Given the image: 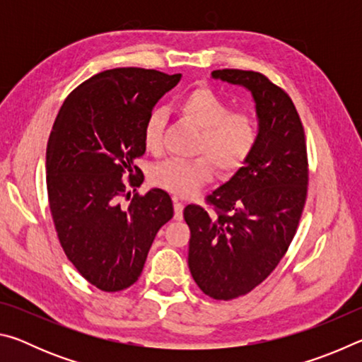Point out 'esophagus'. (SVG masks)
Listing matches in <instances>:
<instances>
[{
  "instance_id": "esophagus-1",
  "label": "esophagus",
  "mask_w": 362,
  "mask_h": 362,
  "mask_svg": "<svg viewBox=\"0 0 362 362\" xmlns=\"http://www.w3.org/2000/svg\"><path fill=\"white\" fill-rule=\"evenodd\" d=\"M174 217L175 220H182L183 218V203L179 198H174Z\"/></svg>"
}]
</instances>
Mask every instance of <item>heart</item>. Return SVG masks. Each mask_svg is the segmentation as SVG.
Returning a JSON list of instances; mask_svg holds the SVG:
<instances>
[{
	"label": "heart",
	"mask_w": 362,
	"mask_h": 362,
	"mask_svg": "<svg viewBox=\"0 0 362 362\" xmlns=\"http://www.w3.org/2000/svg\"><path fill=\"white\" fill-rule=\"evenodd\" d=\"M177 112L199 129L192 159H166L151 169L150 179L177 196L193 194L209 182L214 166L222 175L235 174L244 166L257 144V126L250 115L231 112L230 105L209 88H198L182 95ZM164 115L151 112L142 126L146 151L163 148Z\"/></svg>",
	"instance_id": "b5f03b06"
}]
</instances>
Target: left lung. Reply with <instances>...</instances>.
<instances>
[{
  "label": "left lung",
  "mask_w": 362,
  "mask_h": 362,
  "mask_svg": "<svg viewBox=\"0 0 362 362\" xmlns=\"http://www.w3.org/2000/svg\"><path fill=\"white\" fill-rule=\"evenodd\" d=\"M212 78L250 90L259 119L254 151L231 179L188 204V267L206 296L233 300L263 283L289 249L308 192L305 131L284 89L259 71L216 70Z\"/></svg>",
  "instance_id": "left-lung-1"
}]
</instances>
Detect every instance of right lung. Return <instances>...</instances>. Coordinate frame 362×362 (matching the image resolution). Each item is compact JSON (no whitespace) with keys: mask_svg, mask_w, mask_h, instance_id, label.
<instances>
[{"mask_svg":"<svg viewBox=\"0 0 362 362\" xmlns=\"http://www.w3.org/2000/svg\"><path fill=\"white\" fill-rule=\"evenodd\" d=\"M180 78L137 66L97 73L71 90L54 121L46 150L49 209L66 259L100 291L136 283L158 230L174 216L161 188L136 193L127 206L121 198L144 180L134 164L145 153L144 121Z\"/></svg>","mask_w":362,"mask_h":362,"instance_id":"obj_1","label":"right lung"}]
</instances>
